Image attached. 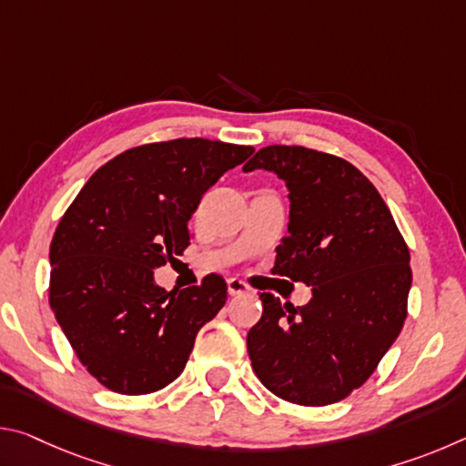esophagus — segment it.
Masks as SVG:
<instances>
[{"label":"esophagus","mask_w":466,"mask_h":466,"mask_svg":"<svg viewBox=\"0 0 466 466\" xmlns=\"http://www.w3.org/2000/svg\"><path fill=\"white\" fill-rule=\"evenodd\" d=\"M248 291H250V286L244 279H238V278L228 279V294H230V296L248 294Z\"/></svg>","instance_id":"esophagus-1"}]
</instances>
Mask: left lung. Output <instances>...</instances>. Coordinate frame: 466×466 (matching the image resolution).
<instances>
[{"instance_id": "1", "label": "left lung", "mask_w": 466, "mask_h": 466, "mask_svg": "<svg viewBox=\"0 0 466 466\" xmlns=\"http://www.w3.org/2000/svg\"><path fill=\"white\" fill-rule=\"evenodd\" d=\"M271 170L289 188L288 236L271 273L312 286L306 306L263 291L248 330L250 366L288 403L325 407L350 397L380 364L407 319L409 247L376 187L343 157L267 146L244 172Z\"/></svg>"}]
</instances>
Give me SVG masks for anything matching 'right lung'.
I'll return each mask as SVG.
<instances>
[{"label":"right lung","instance_id":"1","mask_svg":"<svg viewBox=\"0 0 466 466\" xmlns=\"http://www.w3.org/2000/svg\"><path fill=\"white\" fill-rule=\"evenodd\" d=\"M252 152L203 137L131 147L94 172L66 209L49 250V304L77 360L108 390L168 386L199 329L222 310V275L167 291L154 269L183 255L203 193Z\"/></svg>","mask_w":466,"mask_h":466}]
</instances>
